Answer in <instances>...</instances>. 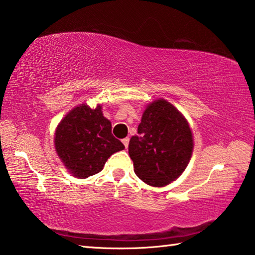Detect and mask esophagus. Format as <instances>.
Instances as JSON below:
<instances>
[{
  "label": "esophagus",
  "mask_w": 255,
  "mask_h": 255,
  "mask_svg": "<svg viewBox=\"0 0 255 255\" xmlns=\"http://www.w3.org/2000/svg\"><path fill=\"white\" fill-rule=\"evenodd\" d=\"M128 142H129V138L128 137H126V138H123V140H122V143L124 144V146H126V148H128Z\"/></svg>",
  "instance_id": "obj_1"
}]
</instances>
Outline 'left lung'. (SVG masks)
<instances>
[{
  "instance_id": "left-lung-1",
  "label": "left lung",
  "mask_w": 255,
  "mask_h": 255,
  "mask_svg": "<svg viewBox=\"0 0 255 255\" xmlns=\"http://www.w3.org/2000/svg\"><path fill=\"white\" fill-rule=\"evenodd\" d=\"M192 151L189 123L165 100L154 101L145 109L137 135L128 144L134 172L152 186H164L177 179L189 164Z\"/></svg>"
}]
</instances>
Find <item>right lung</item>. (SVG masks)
<instances>
[{"label": "right lung", "instance_id": "1", "mask_svg": "<svg viewBox=\"0 0 255 255\" xmlns=\"http://www.w3.org/2000/svg\"><path fill=\"white\" fill-rule=\"evenodd\" d=\"M54 143L66 169L80 179L102 171L108 158L124 148L113 136L111 122L103 117L101 105L92 110L82 104L72 110L57 126Z\"/></svg>", "mask_w": 255, "mask_h": 255}]
</instances>
